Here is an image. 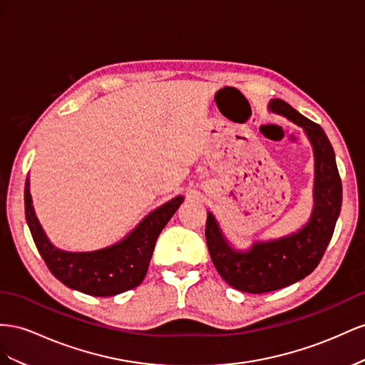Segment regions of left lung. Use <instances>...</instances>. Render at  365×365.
Returning a JSON list of instances; mask_svg holds the SVG:
<instances>
[{
  "label": "left lung",
  "mask_w": 365,
  "mask_h": 365,
  "mask_svg": "<svg viewBox=\"0 0 365 365\" xmlns=\"http://www.w3.org/2000/svg\"><path fill=\"white\" fill-rule=\"evenodd\" d=\"M272 111L303 127L315 151V207L299 232L269 243H255L249 252H235L226 243L212 214L206 217V243L217 272L229 286L247 294H266L294 284L314 270L335 231L342 203V185L329 138L318 123L287 102L274 99Z\"/></svg>",
  "instance_id": "obj_1"
}]
</instances>
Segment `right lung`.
Wrapping results in <instances>:
<instances>
[{"instance_id": "add662e5", "label": "right lung", "mask_w": 365, "mask_h": 365, "mask_svg": "<svg viewBox=\"0 0 365 365\" xmlns=\"http://www.w3.org/2000/svg\"><path fill=\"white\" fill-rule=\"evenodd\" d=\"M182 203L183 197H175L158 207L118 245L95 252H64L48 242L38 222L29 191V177L24 188L26 220L48 270L62 284L93 297H113L142 283L155 240Z\"/></svg>"}]
</instances>
